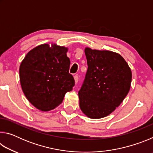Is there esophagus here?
<instances>
[{
  "label": "esophagus",
  "instance_id": "1",
  "mask_svg": "<svg viewBox=\"0 0 153 153\" xmlns=\"http://www.w3.org/2000/svg\"><path fill=\"white\" fill-rule=\"evenodd\" d=\"M74 80H75V83H76V84H77V83L78 82V81H79V77H78V76H74Z\"/></svg>",
  "mask_w": 153,
  "mask_h": 153
}]
</instances>
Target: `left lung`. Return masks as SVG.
Wrapping results in <instances>:
<instances>
[{
  "label": "left lung",
  "mask_w": 153,
  "mask_h": 153,
  "mask_svg": "<svg viewBox=\"0 0 153 153\" xmlns=\"http://www.w3.org/2000/svg\"><path fill=\"white\" fill-rule=\"evenodd\" d=\"M88 70L79 90V107L88 117L100 119L120 105L131 86V71L120 54L85 48Z\"/></svg>",
  "instance_id": "8db88e82"
}]
</instances>
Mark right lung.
Returning <instances> with one entry per match:
<instances>
[{"label":"right lung","instance_id":"1","mask_svg":"<svg viewBox=\"0 0 153 153\" xmlns=\"http://www.w3.org/2000/svg\"><path fill=\"white\" fill-rule=\"evenodd\" d=\"M68 48L43 44L27 53L19 67L20 84L25 97L42 111L55 108L75 85L69 73Z\"/></svg>","mask_w":153,"mask_h":153}]
</instances>
